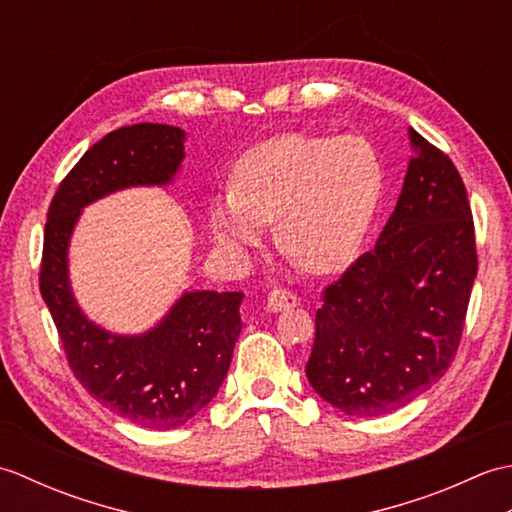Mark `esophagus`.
I'll return each mask as SVG.
<instances>
[{
  "mask_svg": "<svg viewBox=\"0 0 512 512\" xmlns=\"http://www.w3.org/2000/svg\"><path fill=\"white\" fill-rule=\"evenodd\" d=\"M295 306H299V297L295 295V292H290L286 288H275V290L268 292L266 310L281 312V310H290Z\"/></svg>",
  "mask_w": 512,
  "mask_h": 512,
  "instance_id": "1",
  "label": "esophagus"
}]
</instances>
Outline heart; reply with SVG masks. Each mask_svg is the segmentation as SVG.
<instances>
[{"label":"heart","instance_id":"b5f03b06","mask_svg":"<svg viewBox=\"0 0 512 512\" xmlns=\"http://www.w3.org/2000/svg\"><path fill=\"white\" fill-rule=\"evenodd\" d=\"M385 195V167L363 136L281 134L248 149L233 187L213 195L209 224L244 257L277 222V244L303 270L328 275L361 253Z\"/></svg>","mask_w":512,"mask_h":512}]
</instances>
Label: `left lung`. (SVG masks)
<instances>
[{
    "label": "left lung",
    "mask_w": 512,
    "mask_h": 512,
    "mask_svg": "<svg viewBox=\"0 0 512 512\" xmlns=\"http://www.w3.org/2000/svg\"><path fill=\"white\" fill-rule=\"evenodd\" d=\"M396 209L323 295L308 383L347 416L405 407L447 372L477 275L473 215L449 156L409 127Z\"/></svg>",
    "instance_id": "8db88e82"
}]
</instances>
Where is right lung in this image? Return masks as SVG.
Instances as JSON below:
<instances>
[{
	"mask_svg": "<svg viewBox=\"0 0 512 512\" xmlns=\"http://www.w3.org/2000/svg\"><path fill=\"white\" fill-rule=\"evenodd\" d=\"M187 134L140 123L85 151L52 198L39 288L79 383L118 416L158 431L182 427L220 391L242 332V292L184 290L156 325L110 332L74 297L70 239L85 206L132 187H169L180 173Z\"/></svg>",
	"mask_w": 512,
	"mask_h": 512,
	"instance_id": "obj_1",
	"label": "right lung"
}]
</instances>
